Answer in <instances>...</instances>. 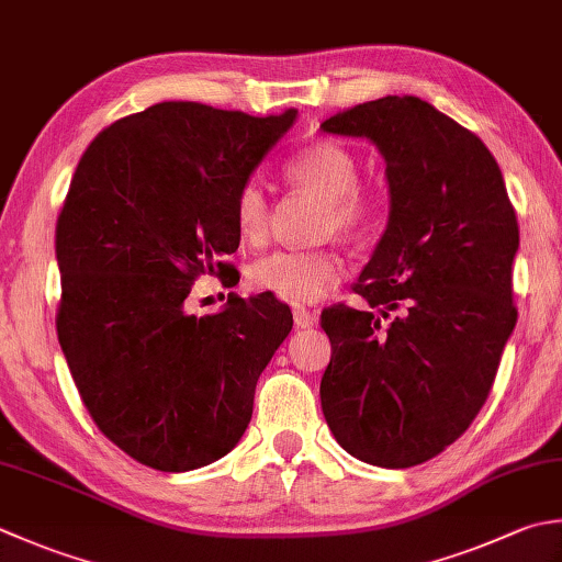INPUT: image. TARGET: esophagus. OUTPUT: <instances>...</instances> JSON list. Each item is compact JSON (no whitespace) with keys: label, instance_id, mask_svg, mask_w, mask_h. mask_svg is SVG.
Segmentation results:
<instances>
[{"label":"esophagus","instance_id":"obj_1","mask_svg":"<svg viewBox=\"0 0 562 562\" xmlns=\"http://www.w3.org/2000/svg\"><path fill=\"white\" fill-rule=\"evenodd\" d=\"M292 316H294V326L296 328H310V326L316 324V314L310 312V310H304V306H294Z\"/></svg>","mask_w":562,"mask_h":562}]
</instances>
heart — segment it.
I'll list each match as a JSON object with an SVG mask.
<instances>
[{
	"mask_svg": "<svg viewBox=\"0 0 562 562\" xmlns=\"http://www.w3.org/2000/svg\"><path fill=\"white\" fill-rule=\"evenodd\" d=\"M284 175L326 200V226L356 234L370 222L372 196L358 184L360 168L353 153L336 140H314L294 153L284 165ZM238 234L248 244L266 240L270 231V200L262 184L250 180L240 184L234 200ZM344 278V258L334 250L284 248L260 258L250 268L258 290L282 296L292 304H312Z\"/></svg>",
	"mask_w": 562,
	"mask_h": 562,
	"instance_id": "heart-1",
	"label": "heart"
}]
</instances>
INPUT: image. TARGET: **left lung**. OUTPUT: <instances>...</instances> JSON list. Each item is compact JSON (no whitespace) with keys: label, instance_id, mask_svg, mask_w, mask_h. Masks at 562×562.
<instances>
[{"label":"left lung","instance_id":"left-lung-1","mask_svg":"<svg viewBox=\"0 0 562 562\" xmlns=\"http://www.w3.org/2000/svg\"><path fill=\"white\" fill-rule=\"evenodd\" d=\"M322 128L370 138L390 182L387 228L353 284L368 306L322 312V409L362 463L422 465L490 397L516 326V212L485 143L419 97L356 104Z\"/></svg>","mask_w":562,"mask_h":562}]
</instances>
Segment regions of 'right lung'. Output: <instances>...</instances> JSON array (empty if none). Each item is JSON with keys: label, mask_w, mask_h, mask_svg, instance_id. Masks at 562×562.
Returning a JSON list of instances; mask_svg holds the SVG:
<instances>
[{"label": "right lung", "mask_w": 562, "mask_h": 562, "mask_svg": "<svg viewBox=\"0 0 562 562\" xmlns=\"http://www.w3.org/2000/svg\"><path fill=\"white\" fill-rule=\"evenodd\" d=\"M294 119L160 102L106 126L77 162L55 226V328L92 422L140 465L224 458L292 331L272 292L228 294L204 316L184 300L200 274L238 284L224 260L240 240L236 192Z\"/></svg>", "instance_id": "add662e5"}]
</instances>
